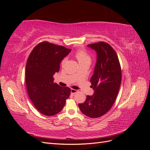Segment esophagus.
<instances>
[{
  "instance_id": "obj_1",
  "label": "esophagus",
  "mask_w": 150,
  "mask_h": 150,
  "mask_svg": "<svg viewBox=\"0 0 150 150\" xmlns=\"http://www.w3.org/2000/svg\"><path fill=\"white\" fill-rule=\"evenodd\" d=\"M78 91L76 90V89H71V94H74L78 93Z\"/></svg>"
}]
</instances>
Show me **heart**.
Returning <instances> with one entry per match:
<instances>
[{
  "instance_id": "heart-1",
  "label": "heart",
  "mask_w": 150,
  "mask_h": 150,
  "mask_svg": "<svg viewBox=\"0 0 150 150\" xmlns=\"http://www.w3.org/2000/svg\"><path fill=\"white\" fill-rule=\"evenodd\" d=\"M75 57L78 59L79 64H89L91 62V57L89 54V53L84 49H80L77 51L75 52ZM66 59H63L61 61V64L64 65L65 64Z\"/></svg>"
}]
</instances>
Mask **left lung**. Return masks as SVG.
<instances>
[{
	"label": "left lung",
	"mask_w": 150,
	"mask_h": 150,
	"mask_svg": "<svg viewBox=\"0 0 150 150\" xmlns=\"http://www.w3.org/2000/svg\"><path fill=\"white\" fill-rule=\"evenodd\" d=\"M88 46L97 54L94 74L90 80L94 91L78 106L84 115L96 118L106 114L114 104L121 85V69L117 54L110 44L99 42Z\"/></svg>",
	"instance_id": "8db88e82"
}]
</instances>
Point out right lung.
Here are the masks:
<instances>
[{
  "mask_svg": "<svg viewBox=\"0 0 150 150\" xmlns=\"http://www.w3.org/2000/svg\"><path fill=\"white\" fill-rule=\"evenodd\" d=\"M70 49L44 41L38 44L28 57L25 67L28 93L35 108L46 116H53L64 108L71 89L54 83L53 76Z\"/></svg>",
  "mask_w": 150,
  "mask_h": 150,
  "instance_id": "obj_1",
  "label": "right lung"
}]
</instances>
